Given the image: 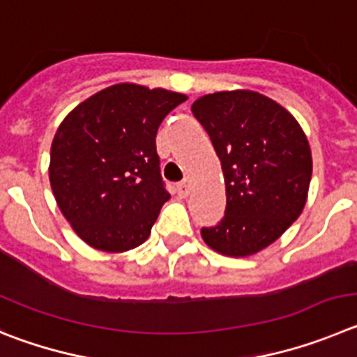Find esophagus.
Returning a JSON list of instances; mask_svg holds the SVG:
<instances>
[{"label":"esophagus","mask_w":357,"mask_h":357,"mask_svg":"<svg viewBox=\"0 0 357 357\" xmlns=\"http://www.w3.org/2000/svg\"><path fill=\"white\" fill-rule=\"evenodd\" d=\"M176 192H178L179 197H188V194H190V183L188 181H181L178 183V186H176Z\"/></svg>","instance_id":"34e87169"}]
</instances>
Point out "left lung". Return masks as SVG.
Wrapping results in <instances>:
<instances>
[{
	"label": "left lung",
	"instance_id": "obj_1",
	"mask_svg": "<svg viewBox=\"0 0 357 357\" xmlns=\"http://www.w3.org/2000/svg\"><path fill=\"white\" fill-rule=\"evenodd\" d=\"M192 114L222 163L226 211L202 240L226 256L271 245L303 213L311 181V149L294 115L252 91L199 98Z\"/></svg>",
	"mask_w": 357,
	"mask_h": 357
}]
</instances>
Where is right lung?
<instances>
[{
	"label": "right lung",
	"instance_id": "obj_1",
	"mask_svg": "<svg viewBox=\"0 0 357 357\" xmlns=\"http://www.w3.org/2000/svg\"><path fill=\"white\" fill-rule=\"evenodd\" d=\"M186 96L119 83L79 102L51 144L50 183L79 238L107 252L139 247L171 199L156 133Z\"/></svg>",
	"mask_w": 357,
	"mask_h": 357
}]
</instances>
